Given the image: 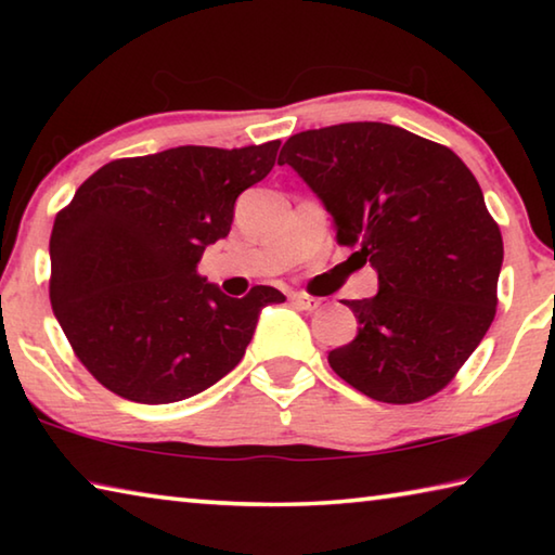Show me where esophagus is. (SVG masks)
<instances>
[{
  "instance_id": "1",
  "label": "esophagus",
  "mask_w": 555,
  "mask_h": 555,
  "mask_svg": "<svg viewBox=\"0 0 555 555\" xmlns=\"http://www.w3.org/2000/svg\"><path fill=\"white\" fill-rule=\"evenodd\" d=\"M288 298H291V304L300 308V311H315V308L321 306V298H313V296H306V294H291Z\"/></svg>"
}]
</instances>
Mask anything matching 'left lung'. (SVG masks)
<instances>
[{
  "label": "left lung",
  "instance_id": "obj_1",
  "mask_svg": "<svg viewBox=\"0 0 555 555\" xmlns=\"http://www.w3.org/2000/svg\"><path fill=\"white\" fill-rule=\"evenodd\" d=\"M279 164L323 201L337 244L379 274L377 296L343 300L360 331L327 354L333 372L384 403L446 389L490 331L504 259L473 171L448 146L382 121L300 131Z\"/></svg>",
  "mask_w": 555,
  "mask_h": 555
}]
</instances>
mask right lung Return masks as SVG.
<instances>
[{
	"mask_svg": "<svg viewBox=\"0 0 555 555\" xmlns=\"http://www.w3.org/2000/svg\"><path fill=\"white\" fill-rule=\"evenodd\" d=\"M279 146L117 158L55 215L51 306L102 387L137 403H173L237 367L261 308L286 298L271 286L224 296L198 261L228 237L234 201L267 178Z\"/></svg>",
	"mask_w": 555,
	"mask_h": 555,
	"instance_id": "obj_1",
	"label": "right lung"
}]
</instances>
